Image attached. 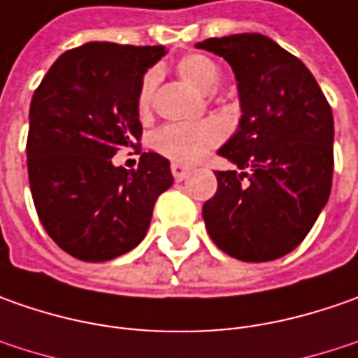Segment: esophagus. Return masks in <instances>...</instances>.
Returning <instances> with one entry per match:
<instances>
[{"mask_svg":"<svg viewBox=\"0 0 358 358\" xmlns=\"http://www.w3.org/2000/svg\"><path fill=\"white\" fill-rule=\"evenodd\" d=\"M191 171H193V169H191L189 165H183V163H173L171 165L173 177H175L177 181H183V179H185L187 175H189Z\"/></svg>","mask_w":358,"mask_h":358,"instance_id":"esophagus-1","label":"esophagus"}]
</instances>
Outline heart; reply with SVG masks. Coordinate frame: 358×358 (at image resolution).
Wrapping results in <instances>:
<instances>
[{
  "mask_svg": "<svg viewBox=\"0 0 358 358\" xmlns=\"http://www.w3.org/2000/svg\"><path fill=\"white\" fill-rule=\"evenodd\" d=\"M177 71L185 81L203 91L211 90L219 79L217 63L201 53L185 55L177 65ZM155 85H157V76L151 71L143 77V83L137 95V107L141 115H147L151 109ZM223 137H225L223 123L211 117L197 123H173L161 127L153 137V147L161 155H165L175 163H195L221 143Z\"/></svg>",
  "mask_w": 358,
  "mask_h": 358,
  "instance_id": "1",
  "label": "heart"
}]
</instances>
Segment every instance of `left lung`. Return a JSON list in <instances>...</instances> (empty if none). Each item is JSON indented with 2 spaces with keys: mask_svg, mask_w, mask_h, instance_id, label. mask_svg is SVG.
Segmentation results:
<instances>
[{
  "mask_svg": "<svg viewBox=\"0 0 358 358\" xmlns=\"http://www.w3.org/2000/svg\"><path fill=\"white\" fill-rule=\"evenodd\" d=\"M197 48L231 65L239 129L217 153L237 169L215 171L203 205L209 237L249 263L291 253L307 237L333 183V111L305 63L271 37H211Z\"/></svg>",
  "mask_w": 358,
  "mask_h": 358,
  "instance_id": "1",
  "label": "left lung"
}]
</instances>
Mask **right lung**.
<instances>
[{"mask_svg":"<svg viewBox=\"0 0 358 358\" xmlns=\"http://www.w3.org/2000/svg\"><path fill=\"white\" fill-rule=\"evenodd\" d=\"M163 45L91 41L49 67L29 107L27 173L35 211L65 253L87 263L135 249L157 197L173 185L169 161L142 153L127 172L110 159L139 149L137 95Z\"/></svg>","mask_w":358,"mask_h":358,"instance_id":"obj_1","label":"right lung"}]
</instances>
